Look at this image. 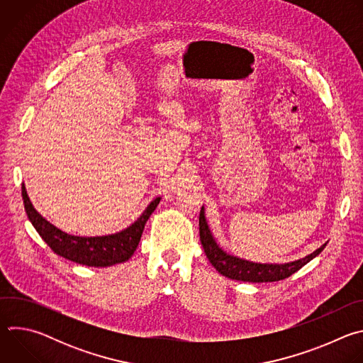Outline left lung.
<instances>
[{"label":"left lung","mask_w":363,"mask_h":363,"mask_svg":"<svg viewBox=\"0 0 363 363\" xmlns=\"http://www.w3.org/2000/svg\"><path fill=\"white\" fill-rule=\"evenodd\" d=\"M199 240L206 258H208L213 267L220 274L231 280L248 283H270L284 280L294 274L297 270H300L303 266H306L308 262H312L315 257H318L325 250L328 244L325 242L312 254L290 263H254L245 260V258L230 254L220 247L208 227V223H206L203 206L199 213Z\"/></svg>","instance_id":"1"}]
</instances>
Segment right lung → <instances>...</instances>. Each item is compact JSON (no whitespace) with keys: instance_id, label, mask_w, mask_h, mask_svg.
<instances>
[{"instance_id":"add662e5","label":"right lung","mask_w":363,"mask_h":363,"mask_svg":"<svg viewBox=\"0 0 363 363\" xmlns=\"http://www.w3.org/2000/svg\"><path fill=\"white\" fill-rule=\"evenodd\" d=\"M21 194L28 220L47 245L56 254L67 258V260L89 267H111L128 262L138 248L146 221L157 210L158 203L162 199V196H157L150 201L143 213L130 225L118 233L96 237H80L67 234L48 223L34 208L24 184L21 186Z\"/></svg>"}]
</instances>
